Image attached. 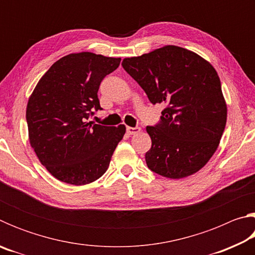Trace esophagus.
Returning a JSON list of instances; mask_svg holds the SVG:
<instances>
[{"label":"esophagus","instance_id":"34e87169","mask_svg":"<svg viewBox=\"0 0 255 255\" xmlns=\"http://www.w3.org/2000/svg\"><path fill=\"white\" fill-rule=\"evenodd\" d=\"M128 135H136V133L140 132V128L139 127H127L126 128Z\"/></svg>","mask_w":255,"mask_h":255}]
</instances>
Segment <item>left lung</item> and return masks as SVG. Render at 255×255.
<instances>
[{"mask_svg": "<svg viewBox=\"0 0 255 255\" xmlns=\"http://www.w3.org/2000/svg\"><path fill=\"white\" fill-rule=\"evenodd\" d=\"M122 65L153 105H165L159 122L146 127L152 139L145 154L148 169L170 179L196 173L216 152L226 126L217 72L199 55L178 46L125 58Z\"/></svg>", "mask_w": 255, "mask_h": 255, "instance_id": "8db88e82", "label": "left lung"}]
</instances>
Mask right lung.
Masks as SVG:
<instances>
[{"label": "right lung", "instance_id": "obj_1", "mask_svg": "<svg viewBox=\"0 0 255 255\" xmlns=\"http://www.w3.org/2000/svg\"><path fill=\"white\" fill-rule=\"evenodd\" d=\"M120 58L93 53L70 54L54 63L29 98L25 119L29 140L51 175L74 185L105 174L126 127L89 122L102 110L98 91Z\"/></svg>", "mask_w": 255, "mask_h": 255}]
</instances>
